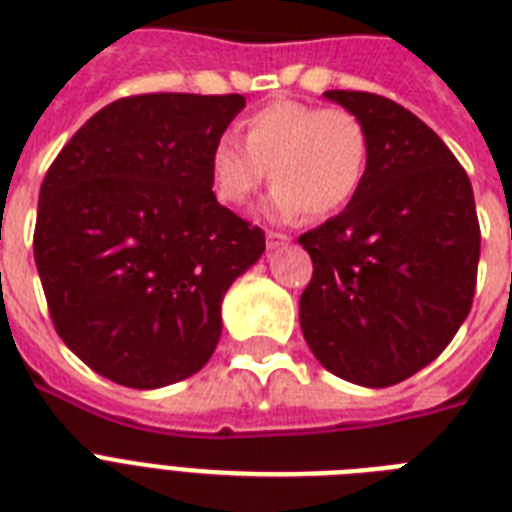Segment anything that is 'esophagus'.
Listing matches in <instances>:
<instances>
[{
    "label": "esophagus",
    "mask_w": 512,
    "mask_h": 512,
    "mask_svg": "<svg viewBox=\"0 0 512 512\" xmlns=\"http://www.w3.org/2000/svg\"><path fill=\"white\" fill-rule=\"evenodd\" d=\"M265 241H268V249H279L284 244H289V236L281 231H268L265 233Z\"/></svg>",
    "instance_id": "esophagus-1"
}]
</instances>
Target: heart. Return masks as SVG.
I'll list each match as a JSON object with an SVG mask.
<instances>
[{"label":"heart","mask_w":512,"mask_h":512,"mask_svg":"<svg viewBox=\"0 0 512 512\" xmlns=\"http://www.w3.org/2000/svg\"><path fill=\"white\" fill-rule=\"evenodd\" d=\"M372 140L361 116L303 100H273L244 119V143L223 135L209 151L217 201L244 207L268 180L273 209L308 220L337 215L364 185Z\"/></svg>","instance_id":"b5f03b06"}]
</instances>
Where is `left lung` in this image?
Masks as SVG:
<instances>
[{"mask_svg":"<svg viewBox=\"0 0 512 512\" xmlns=\"http://www.w3.org/2000/svg\"><path fill=\"white\" fill-rule=\"evenodd\" d=\"M324 95L364 119L372 154L356 199L297 239L313 260L300 327L327 372L388 388L428 366L468 319L476 199L444 140L396 100Z\"/></svg>","mask_w":512,"mask_h":512,"instance_id":"left-lung-1","label":"left lung"}]
</instances>
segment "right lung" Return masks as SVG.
Wrapping results in <instances>:
<instances>
[{
  "label": "right lung",
  "instance_id": "right-lung-1",
  "mask_svg": "<svg viewBox=\"0 0 512 512\" xmlns=\"http://www.w3.org/2000/svg\"><path fill=\"white\" fill-rule=\"evenodd\" d=\"M244 95L151 92L100 108L39 191L34 260L55 332L127 388L191 377L215 353L225 292L265 233L223 207L209 151Z\"/></svg>",
  "mask_w": 512,
  "mask_h": 512
}]
</instances>
